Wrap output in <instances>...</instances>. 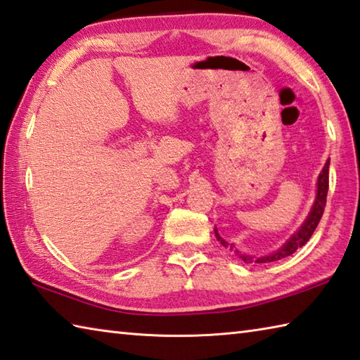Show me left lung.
Here are the masks:
<instances>
[{"mask_svg": "<svg viewBox=\"0 0 360 360\" xmlns=\"http://www.w3.org/2000/svg\"><path fill=\"white\" fill-rule=\"evenodd\" d=\"M329 161H326V165H324L323 171L320 174V177H318V188H316V199H315V203L314 207H311L310 210V214L307 216L306 222L302 224L301 229L297 230V232L291 236V238L283 244V246L276 250V252L269 254V255H264V257H249V255H240L241 259L244 260V263H271V262H277V260H282L285 259V257L295 254L297 249L302 248L304 244H306L310 236L314 235L315 229L318 226V222H320L321 216L324 213V207H326V198H328V189H329ZM214 235L216 238H218V241L222 244V246H226L230 249H233L232 244H229L226 240H222L218 230L214 229Z\"/></svg>", "mask_w": 360, "mask_h": 360, "instance_id": "left-lung-1", "label": "left lung"}]
</instances>
